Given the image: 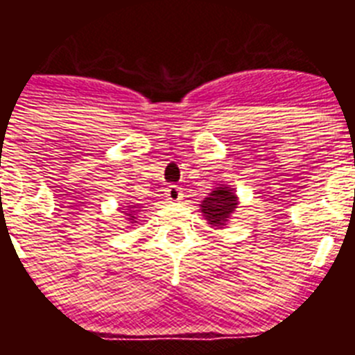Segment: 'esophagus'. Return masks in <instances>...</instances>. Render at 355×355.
I'll return each mask as SVG.
<instances>
[{
	"instance_id": "esophagus-1",
	"label": "esophagus",
	"mask_w": 355,
	"mask_h": 355,
	"mask_svg": "<svg viewBox=\"0 0 355 355\" xmlns=\"http://www.w3.org/2000/svg\"><path fill=\"white\" fill-rule=\"evenodd\" d=\"M165 196H167V199L171 200V202H180V200L183 199V190H181L178 184H171V187L165 190Z\"/></svg>"
}]
</instances>
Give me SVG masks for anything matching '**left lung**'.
<instances>
[{
  "instance_id": "obj_1",
  "label": "left lung",
  "mask_w": 355,
  "mask_h": 355,
  "mask_svg": "<svg viewBox=\"0 0 355 355\" xmlns=\"http://www.w3.org/2000/svg\"><path fill=\"white\" fill-rule=\"evenodd\" d=\"M238 205H240V199L236 196V190L231 188V184H227L225 181H222L218 187L213 188L211 193H208V197L202 199V202L199 205V211L202 213V216L211 227L224 229L236 211Z\"/></svg>"
}]
</instances>
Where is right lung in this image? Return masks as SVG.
Masks as SVG:
<instances>
[{"label": "right lung", "instance_id": "add662e5", "mask_svg": "<svg viewBox=\"0 0 355 355\" xmlns=\"http://www.w3.org/2000/svg\"><path fill=\"white\" fill-rule=\"evenodd\" d=\"M122 209H124V211H122V215H126V220L133 225L135 222H137V215H139V211H140L139 205H135V202H126V206H124Z\"/></svg>", "mask_w": 355, "mask_h": 355}]
</instances>
